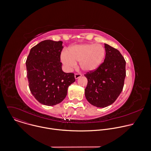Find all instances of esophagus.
<instances>
[{
	"mask_svg": "<svg viewBox=\"0 0 151 151\" xmlns=\"http://www.w3.org/2000/svg\"><path fill=\"white\" fill-rule=\"evenodd\" d=\"M81 76H82V75H81V73H75V79H76L80 78Z\"/></svg>",
	"mask_w": 151,
	"mask_h": 151,
	"instance_id": "1",
	"label": "esophagus"
}]
</instances>
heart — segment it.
Returning a JSON list of instances; mask_svg holds the SVG:
<instances>
[{
	"instance_id": "obj_1",
	"label": "heart",
	"mask_w": 151,
	"mask_h": 151,
	"mask_svg": "<svg viewBox=\"0 0 151 151\" xmlns=\"http://www.w3.org/2000/svg\"><path fill=\"white\" fill-rule=\"evenodd\" d=\"M105 55L104 47L100 45L83 44L75 45L69 48L68 53L64 51L61 54V60L69 69L79 62L81 68L86 72L97 69L102 63Z\"/></svg>"
}]
</instances>
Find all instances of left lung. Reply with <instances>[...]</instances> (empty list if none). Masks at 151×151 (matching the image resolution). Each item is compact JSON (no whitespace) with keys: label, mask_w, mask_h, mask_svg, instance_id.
Returning <instances> with one entry per match:
<instances>
[{"label":"left lung","mask_w":151,"mask_h":151,"mask_svg":"<svg viewBox=\"0 0 151 151\" xmlns=\"http://www.w3.org/2000/svg\"><path fill=\"white\" fill-rule=\"evenodd\" d=\"M105 59L95 70L85 74L88 79L85 97L92 105L105 108L112 104L122 91L126 61L120 52L105 43Z\"/></svg>","instance_id":"1"}]
</instances>
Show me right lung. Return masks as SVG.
<instances>
[{
    "mask_svg": "<svg viewBox=\"0 0 151 151\" xmlns=\"http://www.w3.org/2000/svg\"><path fill=\"white\" fill-rule=\"evenodd\" d=\"M62 41L43 40L33 47L26 61L27 78L32 94L40 104L53 106L66 96L75 81L73 73L62 69Z\"/></svg>",
    "mask_w": 151,
    "mask_h": 151,
    "instance_id": "1",
    "label": "right lung"
}]
</instances>
